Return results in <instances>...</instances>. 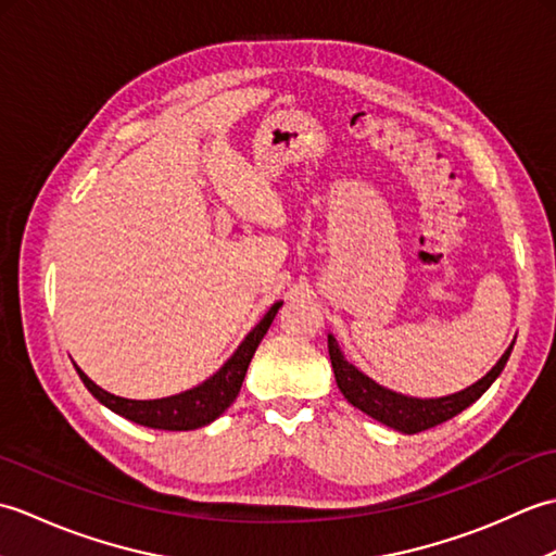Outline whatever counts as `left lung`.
Masks as SVG:
<instances>
[{"label": "left lung", "mask_w": 556, "mask_h": 556, "mask_svg": "<svg viewBox=\"0 0 556 556\" xmlns=\"http://www.w3.org/2000/svg\"><path fill=\"white\" fill-rule=\"evenodd\" d=\"M327 346H329V361H332L337 384L341 389V394L349 399V404L361 408L363 413H368L370 418L389 425V428L406 434L430 430L434 425L458 416L460 410L468 408L473 401H478L488 392L490 384L497 380L514 349V344L506 349L500 363L494 365V368L473 387L464 389V392L442 396V399H410V396H401L396 392H389V389L372 382L370 377H365L361 370L353 368V365L341 356V351L332 337H327Z\"/></svg>", "instance_id": "1"}]
</instances>
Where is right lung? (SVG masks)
I'll return each instance as SVG.
<instances>
[{"instance_id":"1","label":"right lung","mask_w":556,"mask_h":556,"mask_svg":"<svg viewBox=\"0 0 556 556\" xmlns=\"http://www.w3.org/2000/svg\"><path fill=\"white\" fill-rule=\"evenodd\" d=\"M279 308H281V301L271 305L263 320H260L241 341V346L236 349L233 356L224 363L222 368L210 377V380H205L200 387L188 389L184 394L155 399V401L122 399L104 392V389L92 382L80 368L76 370L80 375L83 384L88 387V392L96 396L100 404H104L114 413H119V416L128 418L131 422L146 425V428H155V430H172V432L203 428V425L219 418L222 413L231 406V401L239 396L248 363H251L257 344L267 334V329L271 320H275Z\"/></svg>"}]
</instances>
